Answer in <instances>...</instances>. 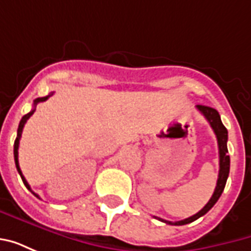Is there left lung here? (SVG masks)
<instances>
[{
  "label": "left lung",
  "mask_w": 251,
  "mask_h": 251,
  "mask_svg": "<svg viewBox=\"0 0 251 251\" xmlns=\"http://www.w3.org/2000/svg\"><path fill=\"white\" fill-rule=\"evenodd\" d=\"M196 109L199 110L201 114L204 115L205 120L208 121V124L212 127V130L215 133L216 140H218V148H219V175H218V181H216V187L214 194L211 196V199L208 200V203L201 208V210L195 214V215L189 216L187 219H183V221L179 222H169L165 221V219H161L158 218V221L164 222L167 225H175V226H183V225H187V223H191V222L199 219L200 216H203L204 214H207L208 211L214 207L218 199L221 198L222 192L225 189V185H226L227 177H228V172H230V156L227 154L228 151H227V129L225 127V125L222 124L221 115L216 111L215 109L212 107H208V106H203V104H198Z\"/></svg>",
  "instance_id": "1"
}]
</instances>
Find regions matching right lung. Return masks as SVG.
I'll return each instance as SVG.
<instances>
[{"label":"right lung","mask_w":251,"mask_h":251,"mask_svg":"<svg viewBox=\"0 0 251 251\" xmlns=\"http://www.w3.org/2000/svg\"><path fill=\"white\" fill-rule=\"evenodd\" d=\"M51 95H53V93H51V94H50V95H47V97H43V98L35 99V102H33V110H30L29 113H28V114H25L24 117L21 118V121H20L19 129H17V138H16V141H14V151H13V152H14V163H16V168H17V171H19V174H20V176H21V179H23V181H24L25 187H26V188L29 189L30 192H32V194L35 195L36 198H39V195L35 194V192H33V191L30 189L29 184H28V181L25 180L24 175H23V172H21V169H20V165H19V144H20V138H21V134H23V129H24V125H25V124H26V121L29 120L30 115H32V114H33V113H35L36 104L40 103V102H44V100H47V99L50 98ZM39 199H40V198H39Z\"/></svg>","instance_id":"1"}]
</instances>
